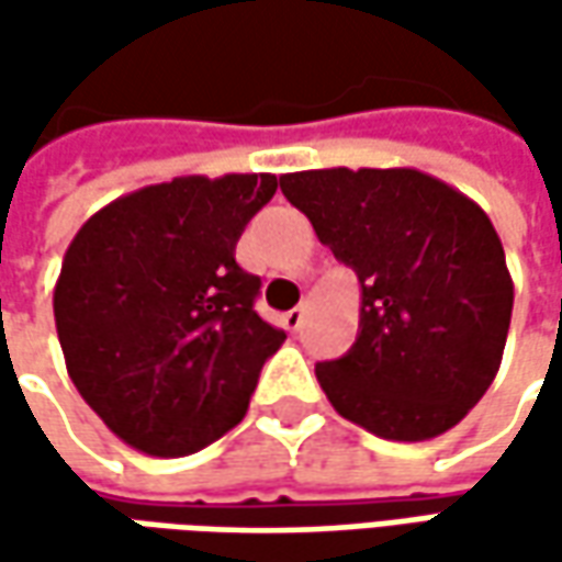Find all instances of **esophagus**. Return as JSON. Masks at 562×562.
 <instances>
[{
	"mask_svg": "<svg viewBox=\"0 0 562 562\" xmlns=\"http://www.w3.org/2000/svg\"><path fill=\"white\" fill-rule=\"evenodd\" d=\"M303 322H306V306H296V310H291V313L284 315V325H288L291 331H300Z\"/></svg>",
	"mask_w": 562,
	"mask_h": 562,
	"instance_id": "34e87169",
	"label": "esophagus"
}]
</instances>
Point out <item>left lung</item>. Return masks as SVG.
<instances>
[{
  "mask_svg": "<svg viewBox=\"0 0 562 562\" xmlns=\"http://www.w3.org/2000/svg\"><path fill=\"white\" fill-rule=\"evenodd\" d=\"M281 193L357 271V344L315 378L344 419L428 441L485 397L513 315L504 244L465 193L416 168H315Z\"/></svg>",
  "mask_w": 562,
  "mask_h": 562,
  "instance_id": "left-lung-1",
  "label": "left lung"
}]
</instances>
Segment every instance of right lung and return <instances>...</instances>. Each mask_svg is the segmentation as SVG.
Wrapping results in <instances>:
<instances>
[{"instance_id": "1", "label": "right lung", "mask_w": 562, "mask_h": 562, "mask_svg": "<svg viewBox=\"0 0 562 562\" xmlns=\"http://www.w3.org/2000/svg\"><path fill=\"white\" fill-rule=\"evenodd\" d=\"M274 175H184L90 215L55 281L68 375L121 441L184 457L247 416L266 359L284 344L252 310L259 278L237 266Z\"/></svg>"}]
</instances>
